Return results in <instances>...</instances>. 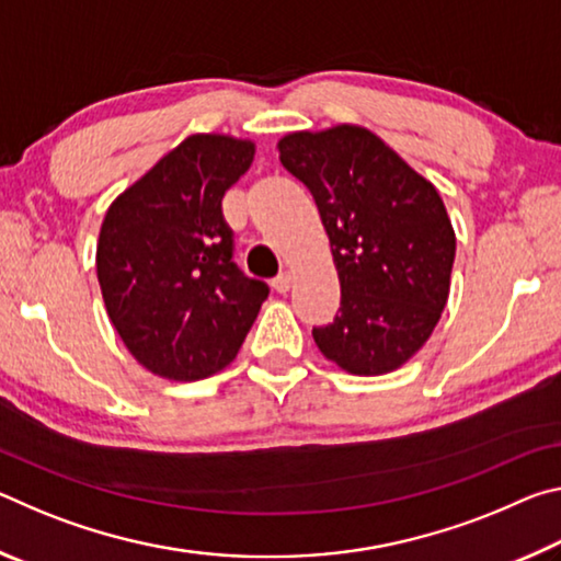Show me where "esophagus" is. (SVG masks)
<instances>
[{
    "label": "esophagus",
    "instance_id": "1",
    "mask_svg": "<svg viewBox=\"0 0 561 561\" xmlns=\"http://www.w3.org/2000/svg\"><path fill=\"white\" fill-rule=\"evenodd\" d=\"M272 287H274V291H279V294H287V291L291 289V272H282L279 277H274Z\"/></svg>",
    "mask_w": 561,
    "mask_h": 561
}]
</instances>
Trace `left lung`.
<instances>
[{
  "instance_id": "8db88e82",
  "label": "left lung",
  "mask_w": 561,
  "mask_h": 561,
  "mask_svg": "<svg viewBox=\"0 0 561 561\" xmlns=\"http://www.w3.org/2000/svg\"><path fill=\"white\" fill-rule=\"evenodd\" d=\"M279 160L319 207L339 272L334 324L311 331L354 376L401 368L448 304L455 230L438 190L364 126L284 136Z\"/></svg>"
}]
</instances>
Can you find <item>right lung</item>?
<instances>
[{"mask_svg":"<svg viewBox=\"0 0 561 561\" xmlns=\"http://www.w3.org/2000/svg\"><path fill=\"white\" fill-rule=\"evenodd\" d=\"M254 144L195 133L111 203L96 274L130 356L168 381L230 364L270 287L232 262L222 197L250 170Z\"/></svg>","mask_w":561,"mask_h":561,"instance_id":"obj_1","label":"right lung"}]
</instances>
